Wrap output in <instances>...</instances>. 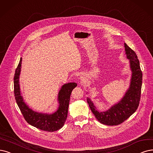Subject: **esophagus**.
<instances>
[{"instance_id":"esophagus-1","label":"esophagus","mask_w":153,"mask_h":153,"mask_svg":"<svg viewBox=\"0 0 153 153\" xmlns=\"http://www.w3.org/2000/svg\"><path fill=\"white\" fill-rule=\"evenodd\" d=\"M81 80H82V79H81ZM82 81H83V79H82Z\"/></svg>"}]
</instances>
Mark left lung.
<instances>
[{
	"label": "left lung",
	"instance_id": "8db88e82",
	"mask_svg": "<svg viewBox=\"0 0 153 153\" xmlns=\"http://www.w3.org/2000/svg\"><path fill=\"white\" fill-rule=\"evenodd\" d=\"M127 57L130 60L132 71L130 88L124 97L118 104L113 106L106 111H98L88 97L87 102L96 118L101 123L107 126H117L131 117L137 109L141 94L143 73L139 61L134 51L125 43Z\"/></svg>",
	"mask_w": 153,
	"mask_h": 153
}]
</instances>
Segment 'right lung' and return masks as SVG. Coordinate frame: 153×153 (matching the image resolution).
<instances>
[{
  "label": "right lung",
  "mask_w": 153,
  "mask_h": 153,
  "mask_svg": "<svg viewBox=\"0 0 153 153\" xmlns=\"http://www.w3.org/2000/svg\"><path fill=\"white\" fill-rule=\"evenodd\" d=\"M22 59L17 67L14 77V97L19 108L25 120L33 127L47 132H54L64 125L67 117L71 94L73 89L77 86L76 82L64 84L59 93V107L58 110L52 115L42 114L31 110L25 103L21 96L19 77L21 71Z\"/></svg>",
  "instance_id": "1"
}]
</instances>
